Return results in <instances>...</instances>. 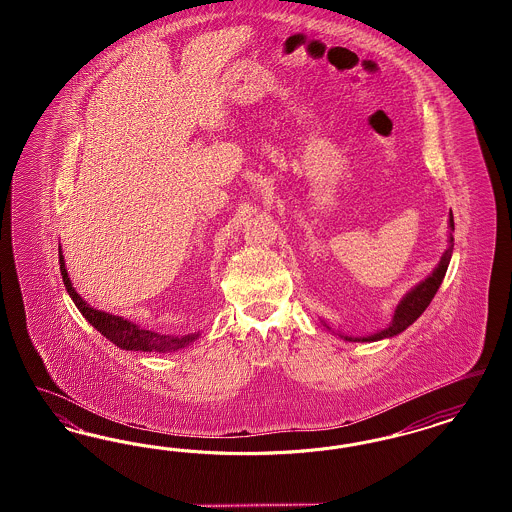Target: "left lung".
<instances>
[{
    "mask_svg": "<svg viewBox=\"0 0 512 512\" xmlns=\"http://www.w3.org/2000/svg\"><path fill=\"white\" fill-rule=\"evenodd\" d=\"M449 224H451V230H455L453 215H451V219H449ZM451 253H453V238H451V244L447 247V251L443 253L438 268H436L424 282H420V284L414 288L413 292L407 293V295L403 297V301L397 305L393 320H391V324L386 330H382V332H378V334H372V336H366V338H355V340H351V338H347V336H341V338L349 341L384 340V338L397 336V334H401L405 328H409L414 320L426 311V307L430 305V301H432L434 295L438 293L439 286H441V282H443V278H445L447 267H449V261H451Z\"/></svg>",
    "mask_w": 512,
    "mask_h": 512,
    "instance_id": "obj_1",
    "label": "left lung"
}]
</instances>
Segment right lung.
<instances>
[{
	"instance_id": "right-lung-1",
	"label": "right lung",
	"mask_w": 512,
	"mask_h": 512,
	"mask_svg": "<svg viewBox=\"0 0 512 512\" xmlns=\"http://www.w3.org/2000/svg\"><path fill=\"white\" fill-rule=\"evenodd\" d=\"M59 267H61V276H63L65 288H67L69 295L73 297L74 305L80 309L84 318L98 332H101V336L113 341L117 347L126 349V351H176V349H182V347L190 345L197 338V334H188L184 338L161 336V334H155L151 330L138 328L136 324L128 322L126 318L115 317V315L92 309L78 293L74 292L61 251H59Z\"/></svg>"
}]
</instances>
